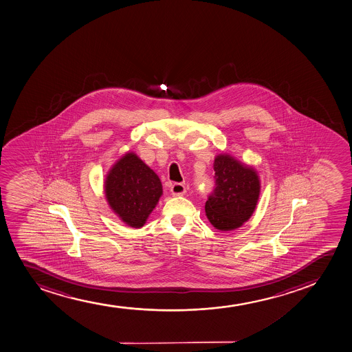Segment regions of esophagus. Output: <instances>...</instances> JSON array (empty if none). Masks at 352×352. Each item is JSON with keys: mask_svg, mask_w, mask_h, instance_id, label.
Segmentation results:
<instances>
[{"mask_svg": "<svg viewBox=\"0 0 352 352\" xmlns=\"http://www.w3.org/2000/svg\"><path fill=\"white\" fill-rule=\"evenodd\" d=\"M170 192H172V195H182L186 193V187L184 184H180V182H175L173 184L172 186H170Z\"/></svg>", "mask_w": 352, "mask_h": 352, "instance_id": "1", "label": "esophagus"}]
</instances>
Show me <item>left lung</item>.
Here are the masks:
<instances>
[{
	"instance_id": "obj_1",
	"label": "left lung",
	"mask_w": 352,
	"mask_h": 352,
	"mask_svg": "<svg viewBox=\"0 0 352 352\" xmlns=\"http://www.w3.org/2000/svg\"><path fill=\"white\" fill-rule=\"evenodd\" d=\"M215 188L205 205L208 221L219 231L243 226L256 210L261 179L252 166L230 154H218L213 162Z\"/></svg>"
}]
</instances>
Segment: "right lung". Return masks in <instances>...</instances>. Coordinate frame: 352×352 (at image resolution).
Listing matches in <instances>:
<instances>
[{
	"label": "right lung",
	"mask_w": 352,
	"mask_h": 352,
	"mask_svg": "<svg viewBox=\"0 0 352 352\" xmlns=\"http://www.w3.org/2000/svg\"><path fill=\"white\" fill-rule=\"evenodd\" d=\"M108 205L129 228L145 225L159 199L162 185L157 173L134 152H127L108 170L104 182Z\"/></svg>",
	"instance_id": "1"
}]
</instances>
